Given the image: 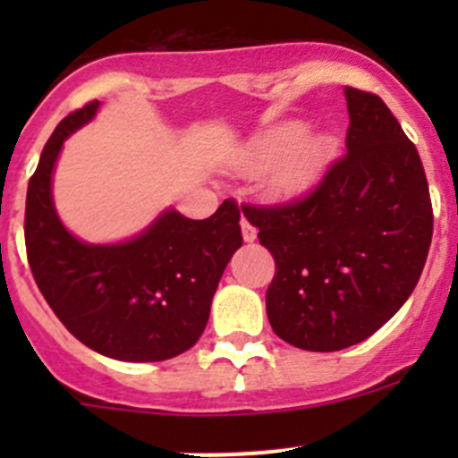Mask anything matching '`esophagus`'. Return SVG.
Segmentation results:
<instances>
[{
  "label": "esophagus",
  "instance_id": "esophagus-1",
  "mask_svg": "<svg viewBox=\"0 0 458 458\" xmlns=\"http://www.w3.org/2000/svg\"><path fill=\"white\" fill-rule=\"evenodd\" d=\"M242 234H243V242L252 243L257 239V228L250 224V221L242 219Z\"/></svg>",
  "mask_w": 458,
  "mask_h": 458
}]
</instances>
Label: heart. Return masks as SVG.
<instances>
[{"instance_id":"b5f03b06","label":"heart","mask_w":458,"mask_h":458,"mask_svg":"<svg viewBox=\"0 0 458 458\" xmlns=\"http://www.w3.org/2000/svg\"><path fill=\"white\" fill-rule=\"evenodd\" d=\"M336 141L330 132H315L306 137V123L288 122L270 128L248 143L243 152V168L267 174L266 188L270 195L294 197L310 188L330 157Z\"/></svg>"}]
</instances>
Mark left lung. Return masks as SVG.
I'll return each instance as SVG.
<instances>
[{
    "instance_id": "1",
    "label": "left lung",
    "mask_w": 458,
    "mask_h": 458,
    "mask_svg": "<svg viewBox=\"0 0 458 458\" xmlns=\"http://www.w3.org/2000/svg\"><path fill=\"white\" fill-rule=\"evenodd\" d=\"M348 155L303 199L246 208L276 275L266 312L276 336L310 352L361 344L399 312L432 242L421 157L386 104L344 88Z\"/></svg>"
}]
</instances>
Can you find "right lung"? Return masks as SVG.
<instances>
[{
  "mask_svg": "<svg viewBox=\"0 0 458 458\" xmlns=\"http://www.w3.org/2000/svg\"><path fill=\"white\" fill-rule=\"evenodd\" d=\"M68 114L44 146L26 195L32 276L59 321L95 352L117 361H165L197 344L221 275L242 248L239 208L224 201L195 221L165 208L135 237L88 243L64 225L53 174L64 141L99 110Z\"/></svg>",
  "mask_w": 458,
  "mask_h": 458,
  "instance_id": "add662e5",
  "label": "right lung"
}]
</instances>
